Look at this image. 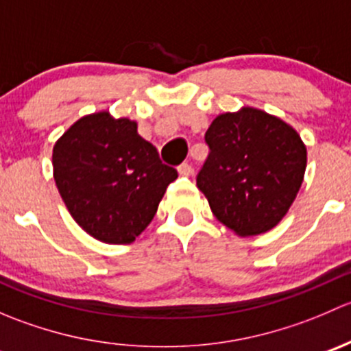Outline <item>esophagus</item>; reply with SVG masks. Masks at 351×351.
I'll use <instances>...</instances> for the list:
<instances>
[{"label":"esophagus","instance_id":"1","mask_svg":"<svg viewBox=\"0 0 351 351\" xmlns=\"http://www.w3.org/2000/svg\"><path fill=\"white\" fill-rule=\"evenodd\" d=\"M180 176H190L193 173V168L189 165V162H183V165L178 166Z\"/></svg>","mask_w":351,"mask_h":351}]
</instances>
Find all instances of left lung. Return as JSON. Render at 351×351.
<instances>
[{"instance_id": "obj_1", "label": "left lung", "mask_w": 351, "mask_h": 351, "mask_svg": "<svg viewBox=\"0 0 351 351\" xmlns=\"http://www.w3.org/2000/svg\"><path fill=\"white\" fill-rule=\"evenodd\" d=\"M197 186L212 214L238 236L274 229L302 185L307 151L293 127L263 110L221 113L205 132Z\"/></svg>"}]
</instances>
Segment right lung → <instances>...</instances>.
<instances>
[{
  "mask_svg": "<svg viewBox=\"0 0 351 351\" xmlns=\"http://www.w3.org/2000/svg\"><path fill=\"white\" fill-rule=\"evenodd\" d=\"M54 180L83 231L108 244H130L153 221L175 168L137 134V122L108 112L81 117L52 151Z\"/></svg>",
  "mask_w": 351,
  "mask_h": 351,
  "instance_id": "1",
  "label": "right lung"
}]
</instances>
